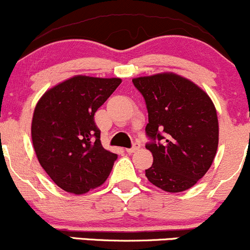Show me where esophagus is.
<instances>
[{"instance_id":"obj_1","label":"esophagus","mask_w":250,"mask_h":250,"mask_svg":"<svg viewBox=\"0 0 250 250\" xmlns=\"http://www.w3.org/2000/svg\"><path fill=\"white\" fill-rule=\"evenodd\" d=\"M139 147H141V144H139L138 142H136V143L133 144V146H131L130 149H126V152H128V154H133V152L137 151V150H138Z\"/></svg>"}]
</instances>
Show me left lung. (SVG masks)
I'll use <instances>...</instances> for the list:
<instances>
[{
  "mask_svg": "<svg viewBox=\"0 0 250 250\" xmlns=\"http://www.w3.org/2000/svg\"><path fill=\"white\" fill-rule=\"evenodd\" d=\"M149 123L146 147L154 157L146 176L170 193L194 186L211 167L218 147V119L210 96L173 72L137 77Z\"/></svg>",
  "mask_w": 250,
  "mask_h": 250,
  "instance_id": "left-lung-1",
  "label": "left lung"
}]
</instances>
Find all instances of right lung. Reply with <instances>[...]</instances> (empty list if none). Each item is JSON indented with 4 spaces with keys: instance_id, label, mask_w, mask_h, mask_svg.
Masks as SVG:
<instances>
[{
    "instance_id": "right-lung-1",
    "label": "right lung",
    "mask_w": 250,
    "mask_h": 250,
    "mask_svg": "<svg viewBox=\"0 0 250 250\" xmlns=\"http://www.w3.org/2000/svg\"><path fill=\"white\" fill-rule=\"evenodd\" d=\"M120 83V79L79 75L51 88L37 104L34 151L62 189L83 194L108 178L118 155L104 149L94 115Z\"/></svg>"
}]
</instances>
